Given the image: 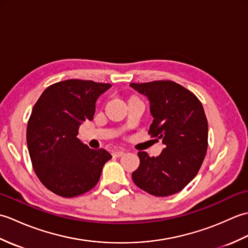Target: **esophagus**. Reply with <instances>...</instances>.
Returning a JSON list of instances; mask_svg holds the SVG:
<instances>
[{
    "mask_svg": "<svg viewBox=\"0 0 248 248\" xmlns=\"http://www.w3.org/2000/svg\"><path fill=\"white\" fill-rule=\"evenodd\" d=\"M125 152L124 150H116L113 152V155L116 157H119V156H123Z\"/></svg>",
    "mask_w": 248,
    "mask_h": 248,
    "instance_id": "esophagus-1",
    "label": "esophagus"
}]
</instances>
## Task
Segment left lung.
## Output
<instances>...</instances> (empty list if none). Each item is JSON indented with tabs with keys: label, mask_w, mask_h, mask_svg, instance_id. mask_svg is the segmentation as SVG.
Here are the masks:
<instances>
[{
	"label": "left lung",
	"mask_w": 248,
	"mask_h": 248,
	"mask_svg": "<svg viewBox=\"0 0 248 248\" xmlns=\"http://www.w3.org/2000/svg\"><path fill=\"white\" fill-rule=\"evenodd\" d=\"M130 86L148 98L154 117L149 134L165 145L156 157L139 152L140 162L132 173L133 181L154 196L180 192L197 175L207 154L208 121L202 104L188 89L172 81Z\"/></svg>",
	"instance_id": "1"
}]
</instances>
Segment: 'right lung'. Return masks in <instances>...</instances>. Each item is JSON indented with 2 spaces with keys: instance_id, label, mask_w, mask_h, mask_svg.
<instances>
[{
  "instance_id": "add662e5",
  "label": "right lung",
  "mask_w": 248,
  "mask_h": 248,
  "mask_svg": "<svg viewBox=\"0 0 248 248\" xmlns=\"http://www.w3.org/2000/svg\"><path fill=\"white\" fill-rule=\"evenodd\" d=\"M112 86L71 78L52 84L35 103L26 129V143L37 177L51 192L70 198L98 183L107 150L91 149L77 138L93 120L99 96Z\"/></svg>"
}]
</instances>
